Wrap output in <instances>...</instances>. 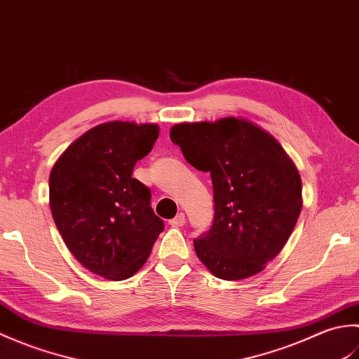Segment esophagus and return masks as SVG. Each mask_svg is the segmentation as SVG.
I'll use <instances>...</instances> for the list:
<instances>
[{"label": "esophagus", "instance_id": "obj_1", "mask_svg": "<svg viewBox=\"0 0 359 359\" xmlns=\"http://www.w3.org/2000/svg\"><path fill=\"white\" fill-rule=\"evenodd\" d=\"M185 215H184V212H179V215L177 216H175L174 219H171L170 220V225L171 226H175V228H179V226H184L185 225Z\"/></svg>", "mask_w": 359, "mask_h": 359}]
</instances>
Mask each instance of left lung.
Instances as JSON below:
<instances>
[{
  "label": "left lung",
  "mask_w": 359,
  "mask_h": 359,
  "mask_svg": "<svg viewBox=\"0 0 359 359\" xmlns=\"http://www.w3.org/2000/svg\"><path fill=\"white\" fill-rule=\"evenodd\" d=\"M188 163L210 172L215 220L194 241L201 262L225 280L261 273L284 248L302 208L301 175L282 144L242 117L177 123L170 131Z\"/></svg>",
  "instance_id": "left-lung-1"
}]
</instances>
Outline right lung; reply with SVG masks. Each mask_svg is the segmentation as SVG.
<instances>
[{
	"instance_id": "right-lung-1",
	"label": "right lung",
	"mask_w": 359,
	"mask_h": 359,
	"mask_svg": "<svg viewBox=\"0 0 359 359\" xmlns=\"http://www.w3.org/2000/svg\"><path fill=\"white\" fill-rule=\"evenodd\" d=\"M158 131L156 123L106 121L72 142L52 166L53 222L75 259L104 279L139 271L165 228L148 187L133 177Z\"/></svg>"
}]
</instances>
